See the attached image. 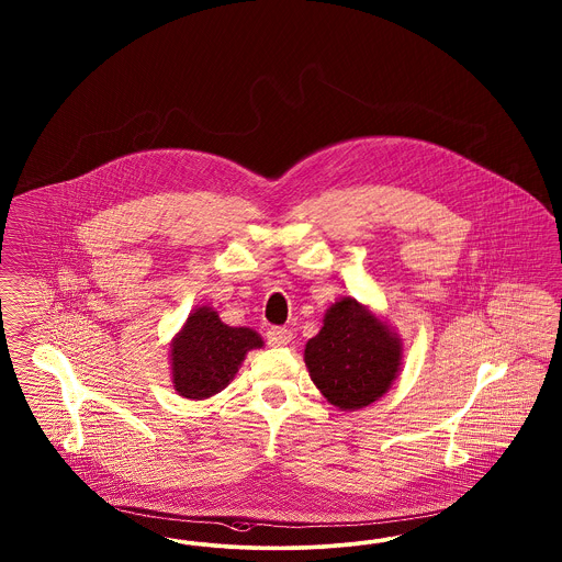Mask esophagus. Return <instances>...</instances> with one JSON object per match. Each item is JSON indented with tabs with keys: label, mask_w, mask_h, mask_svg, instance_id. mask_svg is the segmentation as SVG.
I'll return each instance as SVG.
<instances>
[{
	"label": "esophagus",
	"mask_w": 562,
	"mask_h": 562,
	"mask_svg": "<svg viewBox=\"0 0 562 562\" xmlns=\"http://www.w3.org/2000/svg\"><path fill=\"white\" fill-rule=\"evenodd\" d=\"M268 345L270 347H284V345H289L291 342L292 333L289 328H280V326H273L268 330Z\"/></svg>",
	"instance_id": "34e87169"
}]
</instances>
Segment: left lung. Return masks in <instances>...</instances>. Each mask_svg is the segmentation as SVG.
Masks as SVG:
<instances>
[{"mask_svg": "<svg viewBox=\"0 0 562 562\" xmlns=\"http://www.w3.org/2000/svg\"><path fill=\"white\" fill-rule=\"evenodd\" d=\"M402 338L353 296L333 303L305 345V366L319 393L338 409L374 404L402 366Z\"/></svg>", "mask_w": 562, "mask_h": 562, "instance_id": "1", "label": "left lung"}]
</instances>
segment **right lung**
I'll list each match as a JSON object with an SVG mask.
<instances>
[{
    "label": "right lung",
    "instance_id": "add662e5",
    "mask_svg": "<svg viewBox=\"0 0 562 562\" xmlns=\"http://www.w3.org/2000/svg\"><path fill=\"white\" fill-rule=\"evenodd\" d=\"M261 347L252 328H232L213 307H196L171 340L173 389L186 400H209L236 376L248 351Z\"/></svg>",
    "mask_w": 562,
    "mask_h": 562
}]
</instances>
